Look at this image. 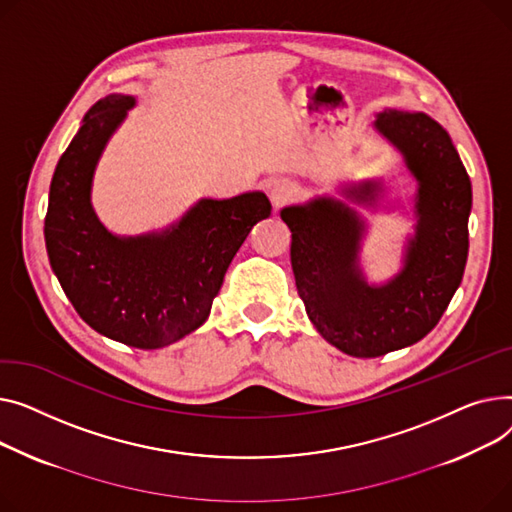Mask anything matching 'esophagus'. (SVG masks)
Wrapping results in <instances>:
<instances>
[{"label":"esophagus","mask_w":512,"mask_h":512,"mask_svg":"<svg viewBox=\"0 0 512 512\" xmlns=\"http://www.w3.org/2000/svg\"><path fill=\"white\" fill-rule=\"evenodd\" d=\"M293 184L287 182V179H273V182L268 184V196H270V202H273L277 208L281 204H285L287 200L293 198Z\"/></svg>","instance_id":"34e87169"}]
</instances>
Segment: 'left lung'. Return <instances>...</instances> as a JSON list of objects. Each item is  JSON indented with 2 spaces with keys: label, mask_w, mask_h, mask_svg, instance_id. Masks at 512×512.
Here are the masks:
<instances>
[{
  "label": "left lung",
  "mask_w": 512,
  "mask_h": 512,
  "mask_svg": "<svg viewBox=\"0 0 512 512\" xmlns=\"http://www.w3.org/2000/svg\"><path fill=\"white\" fill-rule=\"evenodd\" d=\"M374 130L393 144L415 179L413 235L403 266L368 283L359 250L366 219L335 196L281 210L291 229V266L308 318L330 345L353 357H378L424 339L461 285L469 254L471 182L448 132L422 111L384 109ZM341 194L376 210L380 179L347 184Z\"/></svg>",
  "instance_id": "8db88e82"
}]
</instances>
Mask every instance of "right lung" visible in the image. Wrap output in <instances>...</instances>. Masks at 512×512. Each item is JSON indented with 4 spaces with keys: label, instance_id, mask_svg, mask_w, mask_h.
I'll use <instances>...</instances> for the list:
<instances>
[{
    "label": "right lung",
    "instance_id": "add662e5",
    "mask_svg": "<svg viewBox=\"0 0 512 512\" xmlns=\"http://www.w3.org/2000/svg\"><path fill=\"white\" fill-rule=\"evenodd\" d=\"M134 105L132 95H109L82 117L51 179L45 246L59 285L90 328L130 347L159 349L204 324L233 256L273 206L258 190L200 198L161 231H109L90 200L93 177Z\"/></svg>",
    "mask_w": 512,
    "mask_h": 512
}]
</instances>
